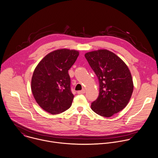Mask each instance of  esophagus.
Returning <instances> with one entry per match:
<instances>
[{
    "instance_id": "esophagus-1",
    "label": "esophagus",
    "mask_w": 158,
    "mask_h": 158,
    "mask_svg": "<svg viewBox=\"0 0 158 158\" xmlns=\"http://www.w3.org/2000/svg\"><path fill=\"white\" fill-rule=\"evenodd\" d=\"M85 93V89H82L81 91H78L77 92V93L79 94H84Z\"/></svg>"
}]
</instances>
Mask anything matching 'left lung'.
<instances>
[{"mask_svg": "<svg viewBox=\"0 0 158 158\" xmlns=\"http://www.w3.org/2000/svg\"><path fill=\"white\" fill-rule=\"evenodd\" d=\"M99 81V95L91 105L99 115L110 117L124 109L132 94L134 84L131 72L116 54L98 50L85 54Z\"/></svg>", "mask_w": 158, "mask_h": 158, "instance_id": "1", "label": "left lung"}]
</instances>
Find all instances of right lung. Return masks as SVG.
<instances>
[{
    "mask_svg": "<svg viewBox=\"0 0 158 158\" xmlns=\"http://www.w3.org/2000/svg\"><path fill=\"white\" fill-rule=\"evenodd\" d=\"M79 55L75 50L59 49L46 55L35 67L31 90L39 105L52 114L69 109L74 98L68 70Z\"/></svg>",
    "mask_w": 158,
    "mask_h": 158,
    "instance_id": "right-lung-1",
    "label": "right lung"
}]
</instances>
